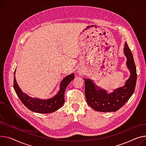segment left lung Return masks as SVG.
I'll list each match as a JSON object with an SVG mask.
<instances>
[{
    "label": "left lung",
    "instance_id": "left-lung-1",
    "mask_svg": "<svg viewBox=\"0 0 146 146\" xmlns=\"http://www.w3.org/2000/svg\"><path fill=\"white\" fill-rule=\"evenodd\" d=\"M124 54L127 58L126 64L130 76L123 87L115 89L111 93H108L106 90L100 88L91 79H83L86 102L97 111H116L129 100L134 92L137 80L136 67L132 53L126 42L124 47Z\"/></svg>",
    "mask_w": 146,
    "mask_h": 146
}]
</instances>
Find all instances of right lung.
<instances>
[{"label":"right lung","instance_id":"add662e5","mask_svg":"<svg viewBox=\"0 0 146 146\" xmlns=\"http://www.w3.org/2000/svg\"><path fill=\"white\" fill-rule=\"evenodd\" d=\"M14 72L13 87L19 98L26 108L32 111L37 113H51L59 109L64 103V92L66 88L71 81L74 79V73L67 76L60 84V89L57 94L48 99H40L33 98L24 93L19 87Z\"/></svg>","mask_w":146,"mask_h":146}]
</instances>
